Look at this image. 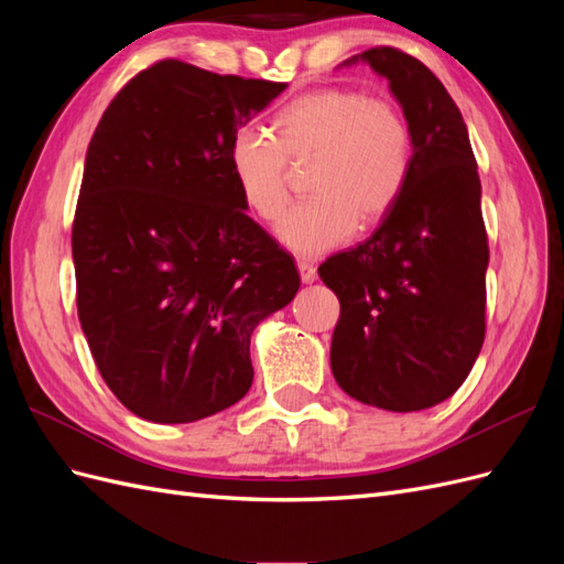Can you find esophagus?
Masks as SVG:
<instances>
[{"mask_svg":"<svg viewBox=\"0 0 564 564\" xmlns=\"http://www.w3.org/2000/svg\"><path fill=\"white\" fill-rule=\"evenodd\" d=\"M299 272H301V280L305 284H311L317 280V268L311 261H299Z\"/></svg>","mask_w":564,"mask_h":564,"instance_id":"obj_1","label":"esophagus"}]
</instances>
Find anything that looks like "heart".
<instances>
[{
	"mask_svg": "<svg viewBox=\"0 0 564 564\" xmlns=\"http://www.w3.org/2000/svg\"><path fill=\"white\" fill-rule=\"evenodd\" d=\"M313 160L308 202L289 212L282 242L319 253L350 240L395 207L412 174V129L400 108L362 91L327 87L301 94L272 117V135L240 129L228 164L245 207L275 226L289 202V162Z\"/></svg>",
	"mask_w": 564,
	"mask_h": 564,
	"instance_id": "b5f03b06",
	"label": "heart"
}]
</instances>
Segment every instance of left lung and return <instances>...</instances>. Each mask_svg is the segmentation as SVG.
<instances>
[{
	"instance_id": "obj_1",
	"label": "left lung",
	"mask_w": 564,
	"mask_h": 564,
	"mask_svg": "<svg viewBox=\"0 0 564 564\" xmlns=\"http://www.w3.org/2000/svg\"><path fill=\"white\" fill-rule=\"evenodd\" d=\"M360 58L400 100L414 162L369 240L317 268L340 303L332 371L355 400L419 412L454 395L485 344L480 176L464 117L429 67L395 46H373Z\"/></svg>"
}]
</instances>
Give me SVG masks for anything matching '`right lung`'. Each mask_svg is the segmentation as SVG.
<instances>
[{"mask_svg": "<svg viewBox=\"0 0 564 564\" xmlns=\"http://www.w3.org/2000/svg\"><path fill=\"white\" fill-rule=\"evenodd\" d=\"M284 82L164 58L100 117L73 220L77 315L129 412L191 423L253 381L249 340L299 292V270L247 216L228 164L242 124Z\"/></svg>", "mask_w": 564, "mask_h": 564, "instance_id": "1", "label": "right lung"}]
</instances>
